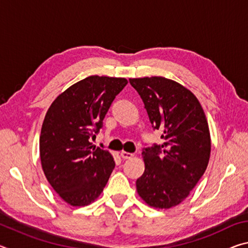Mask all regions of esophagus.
I'll return each instance as SVG.
<instances>
[{
    "instance_id": "34e87169",
    "label": "esophagus",
    "mask_w": 248,
    "mask_h": 248,
    "mask_svg": "<svg viewBox=\"0 0 248 248\" xmlns=\"http://www.w3.org/2000/svg\"><path fill=\"white\" fill-rule=\"evenodd\" d=\"M120 156L123 157L124 159H127V158H131L133 156V154L132 153H129V152H125V151H121Z\"/></svg>"
}]
</instances>
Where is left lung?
Here are the masks:
<instances>
[{"label":"left lung","mask_w":248,"mask_h":248,"mask_svg":"<svg viewBox=\"0 0 248 248\" xmlns=\"http://www.w3.org/2000/svg\"><path fill=\"white\" fill-rule=\"evenodd\" d=\"M143 100L162 144L142 151L145 170L137 191L151 207L170 209L194 189L207 169L211 139L199 100L179 83L162 77L129 78Z\"/></svg>","instance_id":"8db88e82"}]
</instances>
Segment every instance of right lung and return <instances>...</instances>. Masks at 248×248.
Returning a JSON list of instances; mask_svg holds the SVG:
<instances>
[{"label":"right lung","mask_w":248,"mask_h":248,"mask_svg":"<svg viewBox=\"0 0 248 248\" xmlns=\"http://www.w3.org/2000/svg\"><path fill=\"white\" fill-rule=\"evenodd\" d=\"M128 81L92 75L54 99L46 114L39 139L46 178L65 202L87 205L102 194L115 161L91 142L103 127L109 107Z\"/></svg>","instance_id":"obj_1"}]
</instances>
